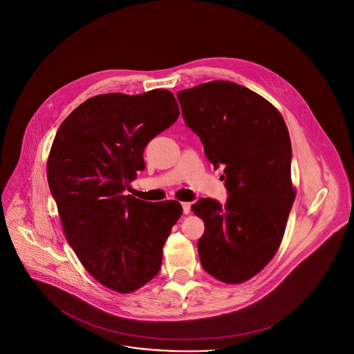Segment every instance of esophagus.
<instances>
[{
    "mask_svg": "<svg viewBox=\"0 0 354 354\" xmlns=\"http://www.w3.org/2000/svg\"><path fill=\"white\" fill-rule=\"evenodd\" d=\"M183 205V212H184V214H189V212H190V204L189 203H181Z\"/></svg>",
    "mask_w": 354,
    "mask_h": 354,
    "instance_id": "esophagus-1",
    "label": "esophagus"
}]
</instances>
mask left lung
I'll list each match as a JSON object with an SVG mask.
<instances>
[{"instance_id":"left-lung-1","label":"left lung","mask_w":354,"mask_h":354,"mask_svg":"<svg viewBox=\"0 0 354 354\" xmlns=\"http://www.w3.org/2000/svg\"><path fill=\"white\" fill-rule=\"evenodd\" d=\"M186 125L223 167L226 204L201 198L192 210L205 223L198 254L225 283L254 277L279 250L296 198L292 144L281 113L260 94L230 81H210L177 93Z\"/></svg>"}]
</instances>
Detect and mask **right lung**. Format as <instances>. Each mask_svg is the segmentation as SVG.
Returning a JSON list of instances; mask_svg holds the SVG:
<instances>
[{
    "mask_svg": "<svg viewBox=\"0 0 354 354\" xmlns=\"http://www.w3.org/2000/svg\"><path fill=\"white\" fill-rule=\"evenodd\" d=\"M180 115L173 93L94 95L57 131L48 183L68 242L88 273L127 295L157 276L178 201L147 203L124 190L145 169L150 140Z\"/></svg>",
    "mask_w": 354,
    "mask_h": 354,
    "instance_id": "obj_1",
    "label": "right lung"
}]
</instances>
